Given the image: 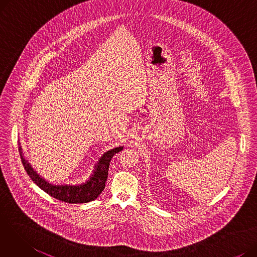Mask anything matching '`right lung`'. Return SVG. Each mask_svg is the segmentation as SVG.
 <instances>
[{"label":"right lung","mask_w":257,"mask_h":257,"mask_svg":"<svg viewBox=\"0 0 257 257\" xmlns=\"http://www.w3.org/2000/svg\"><path fill=\"white\" fill-rule=\"evenodd\" d=\"M121 150H123V147H117L114 148V149L105 152L99 159L96 167H94V171L90 175L89 179L84 183L78 185H54L39 176L32 169L28 161L24 158L22 148H19L23 166L32 181L51 197L65 202V203L72 204L87 203V202L96 200L100 196V194L105 188V182L108 177V170H109L110 160L114 154L118 153Z\"/></svg>","instance_id":"add662e5"}]
</instances>
